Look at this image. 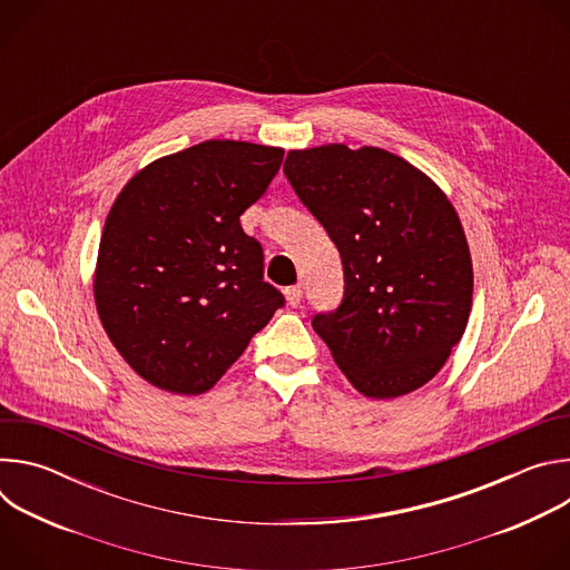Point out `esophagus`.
I'll return each instance as SVG.
<instances>
[{
    "label": "esophagus",
    "instance_id": "1",
    "mask_svg": "<svg viewBox=\"0 0 570 570\" xmlns=\"http://www.w3.org/2000/svg\"><path fill=\"white\" fill-rule=\"evenodd\" d=\"M284 293H286V302L291 306H297L302 302V288L299 286H288Z\"/></svg>",
    "mask_w": 570,
    "mask_h": 570
}]
</instances>
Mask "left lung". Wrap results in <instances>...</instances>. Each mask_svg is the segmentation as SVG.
I'll return each instance as SVG.
<instances>
[{
    "instance_id": "left-lung-1",
    "label": "left lung",
    "mask_w": 570,
    "mask_h": 570,
    "mask_svg": "<svg viewBox=\"0 0 570 570\" xmlns=\"http://www.w3.org/2000/svg\"><path fill=\"white\" fill-rule=\"evenodd\" d=\"M284 174L343 259V304L313 317L341 372L370 399L429 383L460 343L473 299L469 243L449 196L376 146L288 150Z\"/></svg>"
}]
</instances>
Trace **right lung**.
<instances>
[{
  "label": "right lung",
  "mask_w": 570,
  "mask_h": 570,
  "mask_svg": "<svg viewBox=\"0 0 570 570\" xmlns=\"http://www.w3.org/2000/svg\"><path fill=\"white\" fill-rule=\"evenodd\" d=\"M284 148L209 139L153 159L115 198L95 304L121 358L150 385L203 394L284 304L238 216L262 198Z\"/></svg>",
  "instance_id": "1"
}]
</instances>
